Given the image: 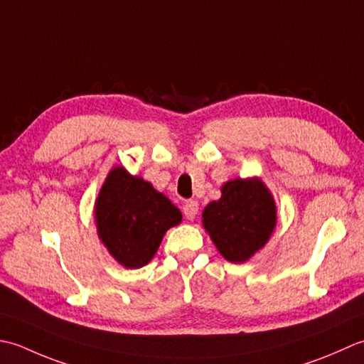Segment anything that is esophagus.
Returning <instances> with one entry per match:
<instances>
[{"mask_svg":"<svg viewBox=\"0 0 364 364\" xmlns=\"http://www.w3.org/2000/svg\"><path fill=\"white\" fill-rule=\"evenodd\" d=\"M198 209H199V204L196 201H193V199H190V201H187L183 204L182 207V212L185 215V218L187 220H195L196 215H198Z\"/></svg>","mask_w":364,"mask_h":364,"instance_id":"obj_1","label":"esophagus"}]
</instances>
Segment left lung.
<instances>
[{"label": "left lung", "mask_w": 364, "mask_h": 364, "mask_svg": "<svg viewBox=\"0 0 364 364\" xmlns=\"http://www.w3.org/2000/svg\"><path fill=\"white\" fill-rule=\"evenodd\" d=\"M221 198L203 212V225L228 261L240 264L261 250L277 225V209L259 179H235L223 185Z\"/></svg>", "instance_id": "8db88e82"}]
</instances>
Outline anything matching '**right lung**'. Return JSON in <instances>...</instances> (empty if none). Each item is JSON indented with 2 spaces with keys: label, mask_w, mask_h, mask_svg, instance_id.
<instances>
[{
  "label": "right lung",
  "mask_w": 364,
  "mask_h": 364,
  "mask_svg": "<svg viewBox=\"0 0 364 364\" xmlns=\"http://www.w3.org/2000/svg\"><path fill=\"white\" fill-rule=\"evenodd\" d=\"M181 220V210L166 196L122 166L108 174L95 204L99 237L127 269L149 262L163 235Z\"/></svg>",
  "instance_id": "1"
}]
</instances>
